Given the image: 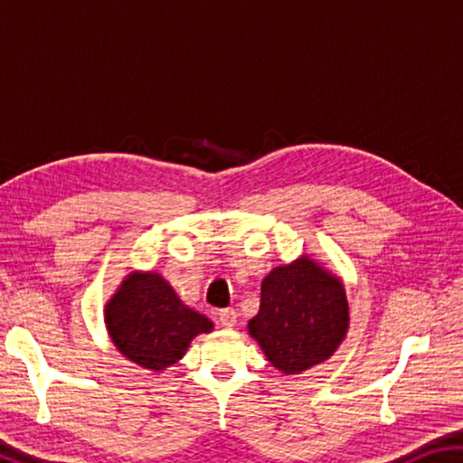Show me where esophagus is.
Wrapping results in <instances>:
<instances>
[{
    "label": "esophagus",
    "mask_w": 463,
    "mask_h": 463,
    "mask_svg": "<svg viewBox=\"0 0 463 463\" xmlns=\"http://www.w3.org/2000/svg\"><path fill=\"white\" fill-rule=\"evenodd\" d=\"M237 310L234 308H224V310H221L218 312V320H221V325L224 326V328H232L234 325H237Z\"/></svg>",
    "instance_id": "1"
}]
</instances>
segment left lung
Masks as SVG:
<instances>
[{"mask_svg":"<svg viewBox=\"0 0 463 463\" xmlns=\"http://www.w3.org/2000/svg\"><path fill=\"white\" fill-rule=\"evenodd\" d=\"M247 328L268 362L286 375L326 362L349 328L341 279L308 255L279 265L265 276L260 312Z\"/></svg>","mask_w":463,"mask_h":463,"instance_id":"1","label":"left lung"}]
</instances>
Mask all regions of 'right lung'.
I'll use <instances>...</instances> for the list:
<instances>
[{
  "label": "right lung",
  "instance_id": "right-lung-1",
  "mask_svg": "<svg viewBox=\"0 0 463 463\" xmlns=\"http://www.w3.org/2000/svg\"><path fill=\"white\" fill-rule=\"evenodd\" d=\"M106 326L120 354L146 370L161 372L185 355L194 336L214 328L187 308L155 271H132L106 304Z\"/></svg>",
  "mask_w": 463,
  "mask_h": 463
}]
</instances>
